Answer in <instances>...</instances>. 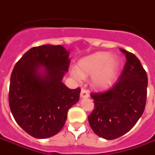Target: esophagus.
Returning a JSON list of instances; mask_svg holds the SVG:
<instances>
[{"mask_svg":"<svg viewBox=\"0 0 155 155\" xmlns=\"http://www.w3.org/2000/svg\"><path fill=\"white\" fill-rule=\"evenodd\" d=\"M89 92H88L86 90H84V89H82L81 91V98H88L89 97Z\"/></svg>","mask_w":155,"mask_h":155,"instance_id":"esophagus-1","label":"esophagus"}]
</instances>
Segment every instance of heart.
<instances>
[{"mask_svg": "<svg viewBox=\"0 0 155 155\" xmlns=\"http://www.w3.org/2000/svg\"><path fill=\"white\" fill-rule=\"evenodd\" d=\"M120 62L107 52H98L84 58L79 62L78 68H72L71 74L81 81L86 76H92V84L99 89L110 87L116 81Z\"/></svg>", "mask_w": 155, "mask_h": 155, "instance_id": "1", "label": "heart"}]
</instances>
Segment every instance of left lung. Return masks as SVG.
I'll return each mask as SVG.
<instances>
[{
  "mask_svg": "<svg viewBox=\"0 0 155 155\" xmlns=\"http://www.w3.org/2000/svg\"><path fill=\"white\" fill-rule=\"evenodd\" d=\"M120 51L126 62L119 81L109 91L91 94L94 109L88 120L94 133L105 140H114L129 132L143 114L146 104V71L134 54Z\"/></svg>",
  "mask_w": 155,
  "mask_h": 155,
  "instance_id": "obj_1",
  "label": "left lung"
}]
</instances>
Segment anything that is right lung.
I'll use <instances>...</instances> for the list:
<instances>
[{
	"label": "right lung",
	"instance_id": "right-lung-1",
	"mask_svg": "<svg viewBox=\"0 0 155 155\" xmlns=\"http://www.w3.org/2000/svg\"><path fill=\"white\" fill-rule=\"evenodd\" d=\"M69 53L62 45L33 47L13 69L10 109L16 123L34 138L45 139L59 133L68 110L80 100L81 89L71 90L62 82L70 66Z\"/></svg>",
	"mask_w": 155,
	"mask_h": 155
}]
</instances>
